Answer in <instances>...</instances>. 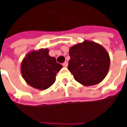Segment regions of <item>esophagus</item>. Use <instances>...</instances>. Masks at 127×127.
<instances>
[{
    "label": "esophagus",
    "instance_id": "1",
    "mask_svg": "<svg viewBox=\"0 0 127 127\" xmlns=\"http://www.w3.org/2000/svg\"><path fill=\"white\" fill-rule=\"evenodd\" d=\"M63 67H67V65H68V63H67V62H64V63L63 64Z\"/></svg>",
    "mask_w": 127,
    "mask_h": 127
}]
</instances>
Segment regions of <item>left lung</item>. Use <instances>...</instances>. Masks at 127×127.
<instances>
[{"label": "left lung", "mask_w": 127, "mask_h": 127, "mask_svg": "<svg viewBox=\"0 0 127 127\" xmlns=\"http://www.w3.org/2000/svg\"><path fill=\"white\" fill-rule=\"evenodd\" d=\"M68 70L76 81L89 87L99 84L108 73L109 54L99 43L84 40L70 48Z\"/></svg>", "instance_id": "obj_1"}]
</instances>
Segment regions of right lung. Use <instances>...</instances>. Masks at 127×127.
Instances as JSON below:
<instances>
[{
  "mask_svg": "<svg viewBox=\"0 0 127 127\" xmlns=\"http://www.w3.org/2000/svg\"><path fill=\"white\" fill-rule=\"evenodd\" d=\"M49 52L47 48L32 50L21 63L22 78L28 85L38 90L51 87L56 81L57 73L63 67L57 63L55 57L49 55Z\"/></svg>",
  "mask_w": 127,
  "mask_h": 127,
  "instance_id": "add662e5",
  "label": "right lung"
}]
</instances>
